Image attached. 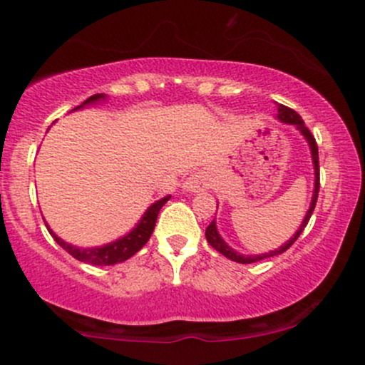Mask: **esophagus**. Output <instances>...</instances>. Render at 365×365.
I'll return each instance as SVG.
<instances>
[{
    "label": "esophagus",
    "mask_w": 365,
    "mask_h": 365,
    "mask_svg": "<svg viewBox=\"0 0 365 365\" xmlns=\"http://www.w3.org/2000/svg\"><path fill=\"white\" fill-rule=\"evenodd\" d=\"M212 187V175L208 171H199L190 175L189 178L183 182V190L185 192H205L206 189Z\"/></svg>",
    "instance_id": "34e87169"
}]
</instances>
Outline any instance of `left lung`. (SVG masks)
Listing matches in <instances>:
<instances>
[{"mask_svg":"<svg viewBox=\"0 0 365 365\" xmlns=\"http://www.w3.org/2000/svg\"><path fill=\"white\" fill-rule=\"evenodd\" d=\"M278 120L283 122V124H289V125H294L295 129H297L299 133L304 136V140L308 141L309 145V150H312V160H313V170H314V187H313V195H312V202H309V210L306 212V217L302 218V224L299 225V229L295 231V234L292 237H290L289 241H285V243L282 245L279 248H276L273 252H267V253H260V255H243V253L236 252L234 248L229 247L227 243L224 241V237L220 236V232H218L217 229V222H213L212 224L206 227V240H208V243L212 245L217 252H220L222 255L227 257V259L234 260V262H240V264H252V262H259V260L262 259H267V257H274V255H279V253L287 252L290 247L295 243V240H297L299 236H301V232L304 231V227L308 225L309 218H312V213L314 210V206H317V199H318V189H320V168H318V147H317V141H314L313 134L309 133V129L304 125V120L301 118V115L295 113L294 110L287 108V106L283 105H278ZM218 208V205H217Z\"/></svg>","mask_w":365,"mask_h":365,"instance_id":"obj_1","label":"left lung"}]
</instances>
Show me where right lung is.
Masks as SVG:
<instances>
[{
    "label": "right lung",
    "instance_id": "1",
    "mask_svg": "<svg viewBox=\"0 0 365 365\" xmlns=\"http://www.w3.org/2000/svg\"><path fill=\"white\" fill-rule=\"evenodd\" d=\"M99 101H106V96L105 94L91 96V98L86 99L82 105L76 106V108H73V112H75V110L83 108V106H87V105H94V103H99ZM170 197L171 195H166V197L159 199V201L153 202L152 206H148L147 212L143 213V217L140 218V222L134 225L131 231L125 234V236L112 241V243L103 245V247L82 248V247H76V245L66 243L63 237L57 236V234L53 232L51 227H48L47 222H45V225H47L48 232L52 234V237L56 240V243L59 245L63 250H66L70 255L75 257L76 260H80V262L92 264V266H113V264L124 262V260L131 259L134 253L140 252L141 248L147 245V241L150 240V236L153 232V227H155L157 215H159L160 208H163V206L170 201Z\"/></svg>",
    "mask_w": 365,
    "mask_h": 365
}]
</instances>
